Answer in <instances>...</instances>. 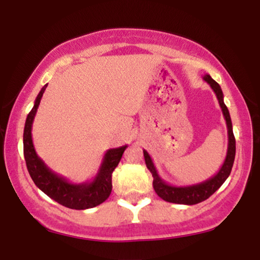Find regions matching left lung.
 Wrapping results in <instances>:
<instances>
[{"label": "left lung", "instance_id": "1", "mask_svg": "<svg viewBox=\"0 0 260 260\" xmlns=\"http://www.w3.org/2000/svg\"><path fill=\"white\" fill-rule=\"evenodd\" d=\"M203 79L211 86V89L215 92L217 100H219L220 107H221L223 118H225L226 121V126H228V153H226V157L225 160H223V164L219 171H217L213 177L208 178L207 181L201 182V183L190 184V186H172V184L166 183V182L160 177V175L157 174L156 168H155L153 160H151L150 155L148 154L147 150H143L147 168L149 171L151 172V175H153V187L155 192H156V194L159 196L161 199H164V201L169 203H175V204L193 205L208 199L209 197L214 194V193L222 186L223 182L228 180L230 174H231L232 165H234L235 161L236 140L234 136V131H232V122L231 117H230V112L228 107L225 105V103H223L222 90L221 88H220V85L217 84L215 80L211 78L209 74H205V76L203 77Z\"/></svg>", "mask_w": 260, "mask_h": 260}]
</instances>
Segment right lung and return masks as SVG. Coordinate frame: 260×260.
I'll return each instance as SVG.
<instances>
[{
    "label": "right lung",
    "mask_w": 260,
    "mask_h": 260,
    "mask_svg": "<svg viewBox=\"0 0 260 260\" xmlns=\"http://www.w3.org/2000/svg\"><path fill=\"white\" fill-rule=\"evenodd\" d=\"M46 86L47 84L44 85L38 94L34 106L26 117L24 126L23 147H24V159L29 175H30L31 180L34 181L39 189L43 190L45 194L49 196L50 198L66 208L84 210V209L96 207V205L105 202L111 194L112 172L117 168L122 154L128 145L109 149L104 155L98 174L91 181L83 182V183H73V182L68 181L67 178L53 172L38 156L31 138L32 122H34L38 107L40 105V100L43 98Z\"/></svg>",
    "instance_id": "1"
}]
</instances>
